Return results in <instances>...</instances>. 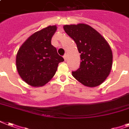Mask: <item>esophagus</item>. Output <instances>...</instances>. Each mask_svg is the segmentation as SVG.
Here are the masks:
<instances>
[{
  "label": "esophagus",
  "mask_w": 129,
  "mask_h": 129,
  "mask_svg": "<svg viewBox=\"0 0 129 129\" xmlns=\"http://www.w3.org/2000/svg\"><path fill=\"white\" fill-rule=\"evenodd\" d=\"M67 57H68V55H67V54H65L64 55V60H66L67 59Z\"/></svg>",
  "instance_id": "esophagus-1"
}]
</instances>
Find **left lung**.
I'll return each mask as SVG.
<instances>
[{
    "instance_id": "1",
    "label": "left lung",
    "mask_w": 129,
    "mask_h": 129,
    "mask_svg": "<svg viewBox=\"0 0 129 129\" xmlns=\"http://www.w3.org/2000/svg\"><path fill=\"white\" fill-rule=\"evenodd\" d=\"M63 28L76 43L82 60L79 68L72 72L73 76L86 86L102 84L112 67L113 55L107 41L87 24L64 25Z\"/></svg>"
}]
</instances>
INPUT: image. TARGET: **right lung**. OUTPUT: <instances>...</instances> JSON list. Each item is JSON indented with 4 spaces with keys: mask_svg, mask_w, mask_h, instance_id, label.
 <instances>
[{
    "mask_svg": "<svg viewBox=\"0 0 129 129\" xmlns=\"http://www.w3.org/2000/svg\"><path fill=\"white\" fill-rule=\"evenodd\" d=\"M56 26H49L33 34L17 52L16 68L24 82L34 87L43 86L51 80L64 58L51 44Z\"/></svg>",
    "mask_w": 129,
    "mask_h": 129,
    "instance_id": "1",
    "label": "right lung"
}]
</instances>
